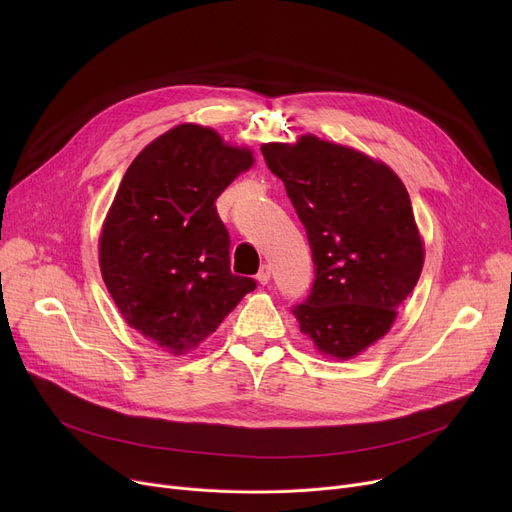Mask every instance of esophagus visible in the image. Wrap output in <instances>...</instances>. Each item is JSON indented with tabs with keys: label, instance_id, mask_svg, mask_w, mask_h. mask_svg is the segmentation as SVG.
Masks as SVG:
<instances>
[{
	"label": "esophagus",
	"instance_id": "1",
	"mask_svg": "<svg viewBox=\"0 0 512 512\" xmlns=\"http://www.w3.org/2000/svg\"><path fill=\"white\" fill-rule=\"evenodd\" d=\"M270 278H272V267L267 265V263H263L259 267V272H257V282L259 284H267V282H270Z\"/></svg>",
	"mask_w": 512,
	"mask_h": 512
}]
</instances>
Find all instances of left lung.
Listing matches in <instances>:
<instances>
[{
	"mask_svg": "<svg viewBox=\"0 0 512 512\" xmlns=\"http://www.w3.org/2000/svg\"><path fill=\"white\" fill-rule=\"evenodd\" d=\"M261 153L305 226L315 267L292 313L319 353L351 359L390 330L421 276L407 188L388 166L311 134Z\"/></svg>",
	"mask_w": 512,
	"mask_h": 512,
	"instance_id": "8db88e82",
	"label": "left lung"
}]
</instances>
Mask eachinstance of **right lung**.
<instances>
[{"instance_id": "1", "label": "right lung", "mask_w": 512, "mask_h": 512, "mask_svg": "<svg viewBox=\"0 0 512 512\" xmlns=\"http://www.w3.org/2000/svg\"><path fill=\"white\" fill-rule=\"evenodd\" d=\"M253 166L211 128L180 124L126 170L99 240L103 282L128 326L172 355L188 353L247 292L230 272V234L215 201Z\"/></svg>"}]
</instances>
